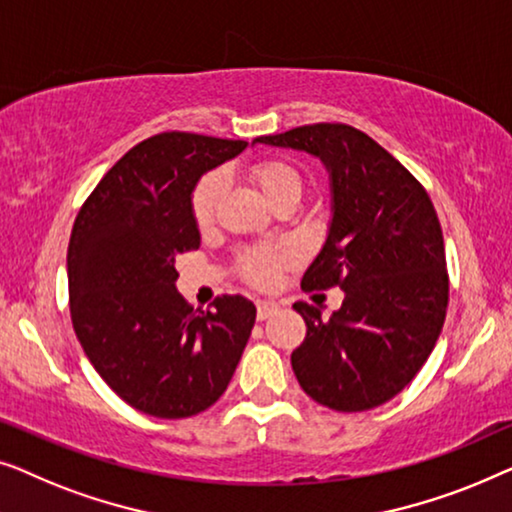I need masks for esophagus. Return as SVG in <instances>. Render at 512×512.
Masks as SVG:
<instances>
[{
	"label": "esophagus",
	"mask_w": 512,
	"mask_h": 512,
	"mask_svg": "<svg viewBox=\"0 0 512 512\" xmlns=\"http://www.w3.org/2000/svg\"><path fill=\"white\" fill-rule=\"evenodd\" d=\"M276 313L278 304H273V301H257V320H269Z\"/></svg>",
	"instance_id": "1"
}]
</instances>
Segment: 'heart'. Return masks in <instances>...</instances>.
Masks as SVG:
<instances>
[{
  "label": "heart",
  "instance_id": "b5f03b06",
  "mask_svg": "<svg viewBox=\"0 0 512 512\" xmlns=\"http://www.w3.org/2000/svg\"><path fill=\"white\" fill-rule=\"evenodd\" d=\"M248 176L262 190L266 199L278 201L285 194H301V174L297 167L290 162L278 160V157H262L248 167ZM225 192V176L220 171H208L192 187L190 194V211L197 227L213 225L218 204ZM297 253L287 243H264V246H248L236 253V273L243 283L259 287V290H269L278 283L280 273L290 266Z\"/></svg>",
  "mask_w": 512,
  "mask_h": 512
}]
</instances>
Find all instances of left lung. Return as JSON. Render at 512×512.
I'll list each match as a JSON object with an SVG mask.
<instances>
[{"label":"left lung","mask_w":512,"mask_h":512,"mask_svg":"<svg viewBox=\"0 0 512 512\" xmlns=\"http://www.w3.org/2000/svg\"><path fill=\"white\" fill-rule=\"evenodd\" d=\"M259 143L318 155L331 171L334 220L301 290L341 287L329 320L297 301L306 338L292 352L301 390L338 413L376 408L417 376L450 299L441 222L427 190L369 134L315 122Z\"/></svg>","instance_id":"left-lung-1"}]
</instances>
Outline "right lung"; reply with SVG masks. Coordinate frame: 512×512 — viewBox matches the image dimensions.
<instances>
[{
	"label": "right lung",
	"instance_id": "obj_1",
	"mask_svg": "<svg viewBox=\"0 0 512 512\" xmlns=\"http://www.w3.org/2000/svg\"><path fill=\"white\" fill-rule=\"evenodd\" d=\"M246 141L162 132L106 171L71 229V325L106 385L141 413L178 420L222 397L255 325V304L222 294L194 311L176 257L199 248L190 194Z\"/></svg>",
	"mask_w": 512,
	"mask_h": 512
}]
</instances>
